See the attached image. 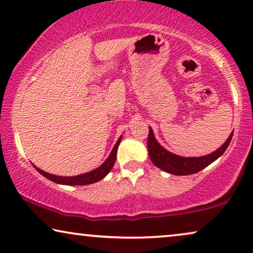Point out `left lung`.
<instances>
[{"label": "left lung", "instance_id": "8db88e82", "mask_svg": "<svg viewBox=\"0 0 253 253\" xmlns=\"http://www.w3.org/2000/svg\"><path fill=\"white\" fill-rule=\"evenodd\" d=\"M148 129H150V133H148L147 148L151 161L153 162L158 168H160L161 170L178 176L196 174V172L200 171L202 169L215 161L216 159H219L221 155L224 153V151L227 150V147L229 146L230 140L234 134L233 131V132L229 134V137H228V139L224 141L216 151L212 152V153L203 155V157L189 158L181 157V155L171 153V152L166 150V148L157 140L152 127L148 126Z\"/></svg>", "mask_w": 253, "mask_h": 253}]
</instances>
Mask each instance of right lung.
<instances>
[{
  "label": "right lung",
  "instance_id": "right-lung-1",
  "mask_svg": "<svg viewBox=\"0 0 253 253\" xmlns=\"http://www.w3.org/2000/svg\"><path fill=\"white\" fill-rule=\"evenodd\" d=\"M122 140V136H121L119 139H117L115 146L113 147L112 152H110L109 157L106 159V161L103 162L101 166H99L98 168L93 169L91 171L84 172V174L76 175V176H57L49 174V172L43 171L42 169L38 168L37 166L33 165V167L37 169V171H39L41 175L44 176V177L50 179L51 182L57 183V184L62 185H87L92 184V183L99 182L100 179L106 177L107 174L112 170L114 164H115L116 160V154H117V148H119V145Z\"/></svg>",
  "mask_w": 253,
  "mask_h": 253
}]
</instances>
